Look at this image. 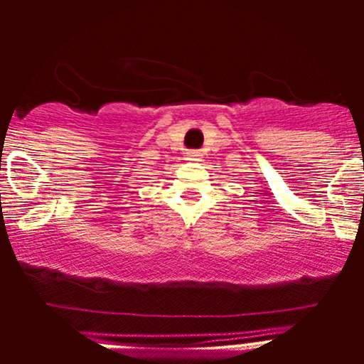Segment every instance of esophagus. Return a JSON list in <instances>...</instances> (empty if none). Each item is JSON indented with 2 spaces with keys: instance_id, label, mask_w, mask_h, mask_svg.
I'll return each mask as SVG.
<instances>
[{
  "instance_id": "obj_1",
  "label": "esophagus",
  "mask_w": 364,
  "mask_h": 364,
  "mask_svg": "<svg viewBox=\"0 0 364 364\" xmlns=\"http://www.w3.org/2000/svg\"><path fill=\"white\" fill-rule=\"evenodd\" d=\"M186 159H188V161H200V159H202V154H200V152H188Z\"/></svg>"
}]
</instances>
